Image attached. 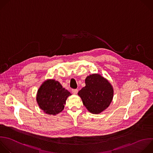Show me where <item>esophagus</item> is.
Wrapping results in <instances>:
<instances>
[{"label":"esophagus","mask_w":153,"mask_h":153,"mask_svg":"<svg viewBox=\"0 0 153 153\" xmlns=\"http://www.w3.org/2000/svg\"><path fill=\"white\" fill-rule=\"evenodd\" d=\"M77 92H78V90L77 89H72V93L73 94H74V95H76V94H77Z\"/></svg>","instance_id":"obj_1"}]
</instances>
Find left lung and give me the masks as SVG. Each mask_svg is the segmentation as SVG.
Here are the masks:
<instances>
[{
	"label": "left lung",
	"mask_w": 153,
	"mask_h": 153,
	"mask_svg": "<svg viewBox=\"0 0 153 153\" xmlns=\"http://www.w3.org/2000/svg\"><path fill=\"white\" fill-rule=\"evenodd\" d=\"M114 88L108 79L94 73L85 79V86L78 92L83 105L91 114H99L111 105L114 97Z\"/></svg>",
	"instance_id": "1"
}]
</instances>
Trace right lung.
<instances>
[{"label":"right lung","mask_w":153,"mask_h":153,"mask_svg":"<svg viewBox=\"0 0 153 153\" xmlns=\"http://www.w3.org/2000/svg\"><path fill=\"white\" fill-rule=\"evenodd\" d=\"M71 95L58 81L49 79L40 86L36 99L39 108L44 113L55 115L64 110L66 100Z\"/></svg>","instance_id":"obj_1"}]
</instances>
